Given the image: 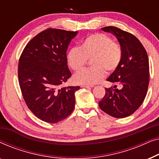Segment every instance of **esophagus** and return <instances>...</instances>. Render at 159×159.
<instances>
[{
  "mask_svg": "<svg viewBox=\"0 0 159 159\" xmlns=\"http://www.w3.org/2000/svg\"><path fill=\"white\" fill-rule=\"evenodd\" d=\"M82 88H93V85H85V84H82V85L81 86Z\"/></svg>",
  "mask_w": 159,
  "mask_h": 159,
  "instance_id": "34e87169",
  "label": "esophagus"
}]
</instances>
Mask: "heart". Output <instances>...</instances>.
Segmentation results:
<instances>
[{
	"label": "heart",
	"instance_id": "1",
	"mask_svg": "<svg viewBox=\"0 0 159 159\" xmlns=\"http://www.w3.org/2000/svg\"><path fill=\"white\" fill-rule=\"evenodd\" d=\"M91 58L92 67L78 71L74 81L80 84L93 85L103 79L106 71H114L120 64L122 51L109 36L97 33L82 40L80 47H73L66 54L67 64L73 70L81 69Z\"/></svg>",
	"mask_w": 159,
	"mask_h": 159
}]
</instances>
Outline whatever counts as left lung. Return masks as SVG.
Returning <instances> with one entry per match:
<instances>
[{
	"mask_svg": "<svg viewBox=\"0 0 159 159\" xmlns=\"http://www.w3.org/2000/svg\"><path fill=\"white\" fill-rule=\"evenodd\" d=\"M101 30L114 34L122 51L120 64L107 79L113 84H121L122 88H106V95L98 104L101 109L110 116L125 118L133 114L146 96L149 84L148 58L142 43L133 34L115 27Z\"/></svg>",
	"mask_w": 159,
	"mask_h": 159,
	"instance_id": "obj_1",
	"label": "left lung"
}]
</instances>
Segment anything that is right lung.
Returning <instances> with one entry per match:
<instances>
[{"label":"right lung","instance_id":"obj_1","mask_svg":"<svg viewBox=\"0 0 159 159\" xmlns=\"http://www.w3.org/2000/svg\"><path fill=\"white\" fill-rule=\"evenodd\" d=\"M78 32L48 29L32 39L19 58L18 77L30 110L41 120L57 123L73 111L80 86L60 88L71 76L66 51Z\"/></svg>","mask_w":159,"mask_h":159}]
</instances>
